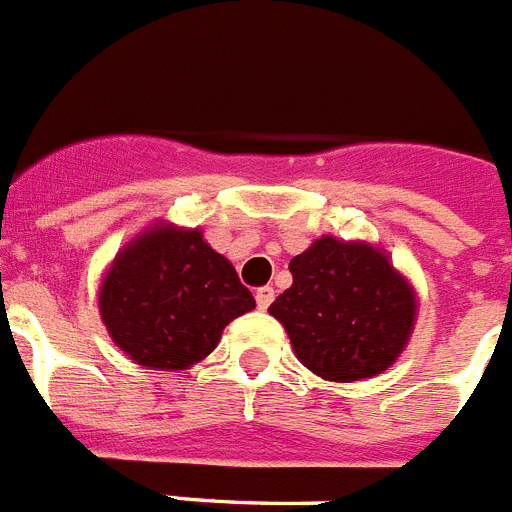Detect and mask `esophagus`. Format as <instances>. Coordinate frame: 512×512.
<instances>
[{
	"label": "esophagus",
	"mask_w": 512,
	"mask_h": 512,
	"mask_svg": "<svg viewBox=\"0 0 512 512\" xmlns=\"http://www.w3.org/2000/svg\"><path fill=\"white\" fill-rule=\"evenodd\" d=\"M273 296H275V291L270 286H265V288H257V293H255V301H257V309H268L270 304H273Z\"/></svg>",
	"instance_id": "obj_1"
}]
</instances>
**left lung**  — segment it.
<instances>
[{
  "instance_id": "left-lung-1",
  "label": "left lung",
  "mask_w": 512,
  "mask_h": 512,
  "mask_svg": "<svg viewBox=\"0 0 512 512\" xmlns=\"http://www.w3.org/2000/svg\"><path fill=\"white\" fill-rule=\"evenodd\" d=\"M288 270L293 286L268 311L311 373L350 384L397 363L415 330L417 291L389 252L322 234Z\"/></svg>"
}]
</instances>
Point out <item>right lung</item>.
Instances as JSON below:
<instances>
[{
  "mask_svg": "<svg viewBox=\"0 0 512 512\" xmlns=\"http://www.w3.org/2000/svg\"><path fill=\"white\" fill-rule=\"evenodd\" d=\"M97 306L133 363L185 371L213 353L226 324L255 309V299L201 229L157 219L110 260Z\"/></svg>",
  "mask_w": 512,
  "mask_h": 512,
  "instance_id": "right-lung-1",
  "label": "right lung"
}]
</instances>
